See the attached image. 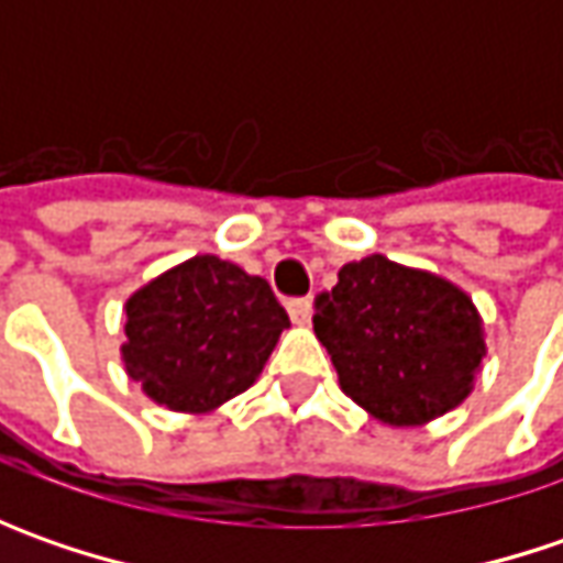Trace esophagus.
Wrapping results in <instances>:
<instances>
[{"label": "esophagus", "instance_id": "1", "mask_svg": "<svg viewBox=\"0 0 563 563\" xmlns=\"http://www.w3.org/2000/svg\"><path fill=\"white\" fill-rule=\"evenodd\" d=\"M288 307V316H291V322H297V325H307L310 322V297H294V300H288L285 303Z\"/></svg>", "mask_w": 563, "mask_h": 563}]
</instances>
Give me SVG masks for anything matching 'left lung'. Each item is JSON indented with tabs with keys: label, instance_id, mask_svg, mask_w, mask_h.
Segmentation results:
<instances>
[{
	"label": "left lung",
	"instance_id": "1",
	"mask_svg": "<svg viewBox=\"0 0 563 563\" xmlns=\"http://www.w3.org/2000/svg\"><path fill=\"white\" fill-rule=\"evenodd\" d=\"M316 338L344 395L391 426L442 417L473 388L486 354L473 300L429 272L366 256L316 297Z\"/></svg>",
	"mask_w": 563,
	"mask_h": 563
}]
</instances>
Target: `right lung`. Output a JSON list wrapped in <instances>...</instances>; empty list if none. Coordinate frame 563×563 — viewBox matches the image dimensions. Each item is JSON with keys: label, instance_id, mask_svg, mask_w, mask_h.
<instances>
[{"label": "right lung", "instance_id": "obj_1", "mask_svg": "<svg viewBox=\"0 0 563 563\" xmlns=\"http://www.w3.org/2000/svg\"><path fill=\"white\" fill-rule=\"evenodd\" d=\"M288 313L269 282L194 256L128 300V376L168 410H212L263 373Z\"/></svg>", "mask_w": 563, "mask_h": 563}]
</instances>
